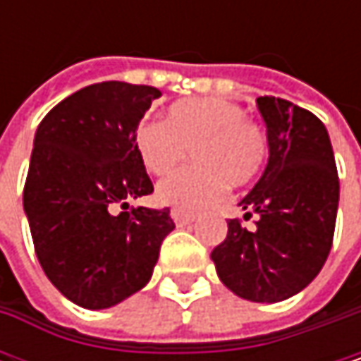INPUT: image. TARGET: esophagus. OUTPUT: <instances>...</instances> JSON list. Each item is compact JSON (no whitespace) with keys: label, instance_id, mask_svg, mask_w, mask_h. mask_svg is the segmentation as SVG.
Listing matches in <instances>:
<instances>
[{"label":"esophagus","instance_id":"esophagus-1","mask_svg":"<svg viewBox=\"0 0 361 361\" xmlns=\"http://www.w3.org/2000/svg\"><path fill=\"white\" fill-rule=\"evenodd\" d=\"M171 217L178 226H188L194 221V215L192 213H185L183 209H171Z\"/></svg>","mask_w":361,"mask_h":361}]
</instances>
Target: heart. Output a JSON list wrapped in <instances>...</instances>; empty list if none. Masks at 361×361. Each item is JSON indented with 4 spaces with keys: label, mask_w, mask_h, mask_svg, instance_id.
<instances>
[{
    "label": "heart",
    "mask_w": 361,
    "mask_h": 361,
    "mask_svg": "<svg viewBox=\"0 0 361 361\" xmlns=\"http://www.w3.org/2000/svg\"><path fill=\"white\" fill-rule=\"evenodd\" d=\"M135 148L144 167L167 176L190 152V165L157 185V198L185 211L215 202L226 183L245 185L259 173L267 142L243 106L219 98H194L171 106L165 123H142Z\"/></svg>",
    "instance_id": "heart-1"
}]
</instances>
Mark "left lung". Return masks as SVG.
Here are the masks:
<instances>
[{
	"mask_svg": "<svg viewBox=\"0 0 361 361\" xmlns=\"http://www.w3.org/2000/svg\"><path fill=\"white\" fill-rule=\"evenodd\" d=\"M267 131V165L238 202L257 228L228 221L211 259L234 295L278 303L301 293L322 269L332 247L338 176L324 123L282 98H257Z\"/></svg>",
	"mask_w": 361,
	"mask_h": 361,
	"instance_id": "obj_1",
	"label": "left lung"
}]
</instances>
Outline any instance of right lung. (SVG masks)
<instances>
[{"instance_id":"add662e5","label":"right lung","mask_w":361,"mask_h":361,"mask_svg":"<svg viewBox=\"0 0 361 361\" xmlns=\"http://www.w3.org/2000/svg\"><path fill=\"white\" fill-rule=\"evenodd\" d=\"M161 92L104 81L45 114L25 183V215L49 282L85 310H106L142 290L176 228L169 209H129L152 181L135 131ZM121 204L123 211L112 214Z\"/></svg>"}]
</instances>
